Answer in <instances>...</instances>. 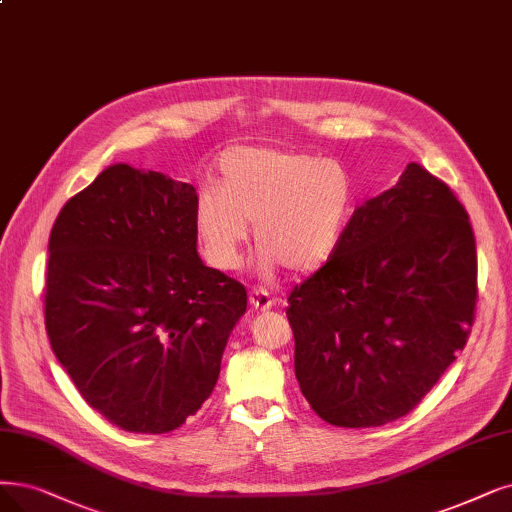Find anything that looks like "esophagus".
<instances>
[{"label":"esophagus","instance_id":"obj_1","mask_svg":"<svg viewBox=\"0 0 512 512\" xmlns=\"http://www.w3.org/2000/svg\"><path fill=\"white\" fill-rule=\"evenodd\" d=\"M250 304H252V309H256V311H269L275 306V300L271 298V294L267 290L254 288L250 292Z\"/></svg>","mask_w":512,"mask_h":512}]
</instances>
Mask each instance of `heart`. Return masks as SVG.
<instances>
[{
  "label": "heart",
  "instance_id": "heart-1",
  "mask_svg": "<svg viewBox=\"0 0 512 512\" xmlns=\"http://www.w3.org/2000/svg\"><path fill=\"white\" fill-rule=\"evenodd\" d=\"M353 210V180L311 153L239 147L218 161V187L195 199V233L216 269H235L254 224L256 267L309 273L334 256Z\"/></svg>",
  "mask_w": 512,
  "mask_h": 512
}]
</instances>
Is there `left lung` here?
<instances>
[{"label":"left lung","mask_w":512,"mask_h":512,"mask_svg":"<svg viewBox=\"0 0 512 512\" xmlns=\"http://www.w3.org/2000/svg\"><path fill=\"white\" fill-rule=\"evenodd\" d=\"M285 315L315 414L370 428L410 414L464 349L477 248L462 203L420 163L359 206L334 256L296 285Z\"/></svg>","instance_id":"obj_1"}]
</instances>
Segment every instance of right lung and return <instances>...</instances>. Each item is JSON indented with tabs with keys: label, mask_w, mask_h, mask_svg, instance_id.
<instances>
[{
	"label": "right lung",
	"mask_w": 512,
	"mask_h": 512,
	"mask_svg": "<svg viewBox=\"0 0 512 512\" xmlns=\"http://www.w3.org/2000/svg\"><path fill=\"white\" fill-rule=\"evenodd\" d=\"M195 187L128 163L60 210L46 330L90 407L128 433H170L206 401L245 288L197 254Z\"/></svg>",
	"instance_id": "obj_1"
}]
</instances>
